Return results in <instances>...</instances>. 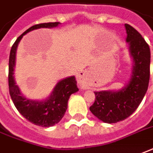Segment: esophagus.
Returning a JSON list of instances; mask_svg holds the SVG:
<instances>
[{"mask_svg": "<svg viewBox=\"0 0 153 153\" xmlns=\"http://www.w3.org/2000/svg\"><path fill=\"white\" fill-rule=\"evenodd\" d=\"M85 76V72L84 71H81L77 74V76H76V79H77V82H78V84L82 87L83 89H86V86L84 84V82H83V78Z\"/></svg>", "mask_w": 153, "mask_h": 153, "instance_id": "1", "label": "esophagus"}]
</instances>
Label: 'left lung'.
Segmentation results:
<instances>
[{
	"label": "left lung",
	"instance_id": "left-lung-1",
	"mask_svg": "<svg viewBox=\"0 0 153 153\" xmlns=\"http://www.w3.org/2000/svg\"><path fill=\"white\" fill-rule=\"evenodd\" d=\"M126 42L132 60L131 77L119 90L94 91L96 99L90 107L91 113L106 123H116L131 116L142 102L150 78L151 52L137 30L125 24Z\"/></svg>",
	"mask_w": 153,
	"mask_h": 153
}]
</instances>
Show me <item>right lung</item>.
I'll return each mask as SVG.
<instances>
[{
  "instance_id": "1",
  "label": "right lung",
  "mask_w": 153,
  "mask_h": 153,
  "mask_svg": "<svg viewBox=\"0 0 153 153\" xmlns=\"http://www.w3.org/2000/svg\"><path fill=\"white\" fill-rule=\"evenodd\" d=\"M60 24V22H48L32 26L16 39L10 52L8 83L11 100L19 112L26 120L36 126L43 127H52L62 120L67 109L70 96L79 91L76 86V81L74 76L60 80L46 99L40 101L27 98L22 94L15 81L14 70L16 49L23 36L28 32L40 28H53L58 26Z\"/></svg>"
}]
</instances>
